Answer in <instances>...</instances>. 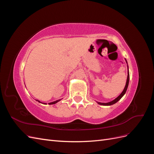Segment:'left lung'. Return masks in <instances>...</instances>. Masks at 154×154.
<instances>
[{"label": "left lung", "instance_id": "8db88e82", "mask_svg": "<svg viewBox=\"0 0 154 154\" xmlns=\"http://www.w3.org/2000/svg\"><path fill=\"white\" fill-rule=\"evenodd\" d=\"M125 61H126V62H127V60H126V59H125ZM127 67H128V76H127V82H126V85H125V88H124V89H123V92H122V93H121L120 95H119V96H118L117 97H116V98L115 100H112V101L109 102V103H100V102H97V103H98L99 105H105V106L112 105H113V104H115L116 103H117V102L124 96V94L126 93V91H127V88H128V83H129V79H130L128 65H127Z\"/></svg>", "mask_w": 154, "mask_h": 154}]
</instances>
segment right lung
<instances>
[{"label": "right lung", "instance_id": "right-lung-1", "mask_svg": "<svg viewBox=\"0 0 154 154\" xmlns=\"http://www.w3.org/2000/svg\"><path fill=\"white\" fill-rule=\"evenodd\" d=\"M61 100H57V101H53V102H51V103H49L48 104L49 105H53V104H55V103H57V102H58L59 101H60ZM36 101H38L39 103H41V102L40 101H38V100H36ZM44 104H46V103H44Z\"/></svg>", "mask_w": 154, "mask_h": 154}]
</instances>
